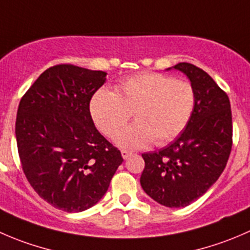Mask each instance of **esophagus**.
I'll return each instance as SVG.
<instances>
[{
	"label": "esophagus",
	"mask_w": 250,
	"mask_h": 250,
	"mask_svg": "<svg viewBox=\"0 0 250 250\" xmlns=\"http://www.w3.org/2000/svg\"><path fill=\"white\" fill-rule=\"evenodd\" d=\"M121 154H122V157H123V159L127 160L128 157L132 156L133 152H132V151H128V150H122V151H121Z\"/></svg>",
	"instance_id": "obj_1"
}]
</instances>
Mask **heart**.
<instances>
[{
  "instance_id": "obj_1",
  "label": "heart",
  "mask_w": 250,
  "mask_h": 250,
  "mask_svg": "<svg viewBox=\"0 0 250 250\" xmlns=\"http://www.w3.org/2000/svg\"><path fill=\"white\" fill-rule=\"evenodd\" d=\"M195 91L192 84L160 73H140L123 79L116 91L99 89L89 105L99 129L113 137L133 112L137 122L116 137L122 147L165 145L178 137L192 118Z\"/></svg>"
}]
</instances>
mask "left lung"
Masks as SVG:
<instances>
[{
  "instance_id": "left-lung-1",
  "label": "left lung",
  "mask_w": 250,
  "mask_h": 250,
  "mask_svg": "<svg viewBox=\"0 0 250 250\" xmlns=\"http://www.w3.org/2000/svg\"><path fill=\"white\" fill-rule=\"evenodd\" d=\"M182 72L195 91L192 118L166 147L143 154L140 177L144 192L167 208H184L207 193L225 169L232 149L229 99L214 79L194 64L182 62Z\"/></svg>"
}]
</instances>
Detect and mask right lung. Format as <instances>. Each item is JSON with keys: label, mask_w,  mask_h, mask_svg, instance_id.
I'll list each match as a JSON object with an SVG mask.
<instances>
[{"label": "right lung", "mask_w": 250, "mask_h": 250, "mask_svg": "<svg viewBox=\"0 0 250 250\" xmlns=\"http://www.w3.org/2000/svg\"><path fill=\"white\" fill-rule=\"evenodd\" d=\"M106 76L73 64L53 66L19 103L16 138L24 173L43 200L63 211L94 207L123 162L89 110Z\"/></svg>", "instance_id": "obj_1"}]
</instances>
